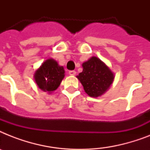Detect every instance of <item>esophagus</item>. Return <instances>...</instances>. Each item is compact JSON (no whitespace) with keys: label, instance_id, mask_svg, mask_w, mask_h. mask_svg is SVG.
Here are the masks:
<instances>
[{"label":"esophagus","instance_id":"1","mask_svg":"<svg viewBox=\"0 0 150 150\" xmlns=\"http://www.w3.org/2000/svg\"><path fill=\"white\" fill-rule=\"evenodd\" d=\"M68 74L70 75H75V74H76V71H70L68 72Z\"/></svg>","mask_w":150,"mask_h":150}]
</instances>
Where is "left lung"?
I'll use <instances>...</instances> for the list:
<instances>
[{
    "label": "left lung",
    "mask_w": 150,
    "mask_h": 150,
    "mask_svg": "<svg viewBox=\"0 0 150 150\" xmlns=\"http://www.w3.org/2000/svg\"><path fill=\"white\" fill-rule=\"evenodd\" d=\"M82 68L77 78L85 92L91 97L102 96L114 82V73L96 57H92L84 62Z\"/></svg>",
    "instance_id": "left-lung-1"
}]
</instances>
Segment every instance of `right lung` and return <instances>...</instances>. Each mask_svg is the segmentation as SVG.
I'll use <instances>...</instances> for the list:
<instances>
[{
	"label": "right lung",
	"instance_id": "obj_1",
	"mask_svg": "<svg viewBox=\"0 0 150 150\" xmlns=\"http://www.w3.org/2000/svg\"><path fill=\"white\" fill-rule=\"evenodd\" d=\"M64 77V69L54 59H47L36 71L34 79L41 90L49 93L56 90Z\"/></svg>",
	"mask_w": 150,
	"mask_h": 150
}]
</instances>
